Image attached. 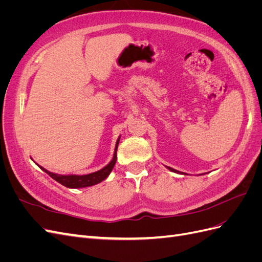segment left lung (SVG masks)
Here are the masks:
<instances>
[{
	"label": "left lung",
	"instance_id": "1",
	"mask_svg": "<svg viewBox=\"0 0 262 262\" xmlns=\"http://www.w3.org/2000/svg\"><path fill=\"white\" fill-rule=\"evenodd\" d=\"M166 167H167L170 171H172V172H178V173H184V172H180V171H178V170H176V169H173V168H171V167H168V166H166Z\"/></svg>",
	"mask_w": 262,
	"mask_h": 262
}]
</instances>
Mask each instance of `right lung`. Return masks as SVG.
<instances>
[{"instance_id": "add662e5", "label": "right lung", "mask_w": 262, "mask_h": 262, "mask_svg": "<svg viewBox=\"0 0 262 262\" xmlns=\"http://www.w3.org/2000/svg\"><path fill=\"white\" fill-rule=\"evenodd\" d=\"M119 140H120V137H119L118 140H117L115 152H114V157H113V160L110 161V163L108 165H106L104 168H101V169L95 171V172L89 173V175H60V173H54V172L47 170L46 168L41 167V166H39L37 163L36 164L45 172L48 173V175L52 179H54L55 181H58L59 184L63 185L64 187L73 188V189L91 187V186L99 184V182H101L102 180H105L110 175V172H112L114 166L116 164V161H117V149H118Z\"/></svg>"}]
</instances>
